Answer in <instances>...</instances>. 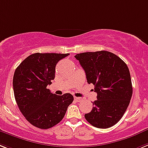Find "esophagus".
Here are the masks:
<instances>
[{"label":"esophagus","mask_w":148,"mask_h":148,"mask_svg":"<svg viewBox=\"0 0 148 148\" xmlns=\"http://www.w3.org/2000/svg\"><path fill=\"white\" fill-rule=\"evenodd\" d=\"M74 100H75V101H77V102H80V101H81L82 100H83V99H82L81 98H80V97H76V96H74Z\"/></svg>","instance_id":"1"}]
</instances>
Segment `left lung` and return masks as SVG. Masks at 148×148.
Returning a JSON list of instances; mask_svg holds the SVG:
<instances>
[{
  "mask_svg": "<svg viewBox=\"0 0 148 148\" xmlns=\"http://www.w3.org/2000/svg\"><path fill=\"white\" fill-rule=\"evenodd\" d=\"M85 71L88 84H92L97 100L92 110L85 114L92 126L108 129L118 122L126 112L132 95L130 70L122 59L108 51L77 54Z\"/></svg>",
  "mask_w": 148,
  "mask_h": 148,
  "instance_id": "left-lung-1",
  "label": "left lung"
}]
</instances>
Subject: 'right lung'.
Here are the masks:
<instances>
[{"label": "right lung", "instance_id": "1", "mask_svg": "<svg viewBox=\"0 0 148 148\" xmlns=\"http://www.w3.org/2000/svg\"><path fill=\"white\" fill-rule=\"evenodd\" d=\"M69 53H34L17 67L13 92L21 113L36 127L47 130L59 123L73 102L70 93L56 95L47 89L55 78L56 65Z\"/></svg>", "mask_w": 148, "mask_h": 148}]
</instances>
